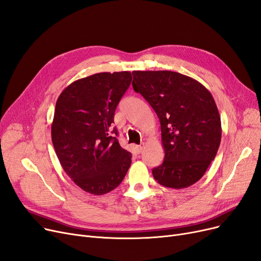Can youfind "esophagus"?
<instances>
[{
    "instance_id": "34e87169",
    "label": "esophagus",
    "mask_w": 261,
    "mask_h": 261,
    "mask_svg": "<svg viewBox=\"0 0 261 261\" xmlns=\"http://www.w3.org/2000/svg\"><path fill=\"white\" fill-rule=\"evenodd\" d=\"M135 149H136V151H137V153H141L142 152V150H143V144L141 145H136V147H135Z\"/></svg>"
}]
</instances>
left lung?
<instances>
[{
	"label": "left lung",
	"mask_w": 261,
	"mask_h": 261,
	"mask_svg": "<svg viewBox=\"0 0 261 261\" xmlns=\"http://www.w3.org/2000/svg\"><path fill=\"white\" fill-rule=\"evenodd\" d=\"M133 88L161 123L165 159L153 168L161 185L181 190L199 181L215 159L222 138L221 117L200 82L170 70H135Z\"/></svg>",
	"instance_id": "8db88e82"
}]
</instances>
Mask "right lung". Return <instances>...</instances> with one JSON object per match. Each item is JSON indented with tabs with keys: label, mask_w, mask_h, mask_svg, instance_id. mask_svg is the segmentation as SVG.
I'll use <instances>...</instances> for the list:
<instances>
[{
	"label": "right lung",
	"mask_w": 261,
	"mask_h": 261,
	"mask_svg": "<svg viewBox=\"0 0 261 261\" xmlns=\"http://www.w3.org/2000/svg\"><path fill=\"white\" fill-rule=\"evenodd\" d=\"M130 82L129 71L98 72L70 83L57 100L52 143L66 174L90 194L116 189L132 164V154L109 133Z\"/></svg>",
	"instance_id": "1"
}]
</instances>
